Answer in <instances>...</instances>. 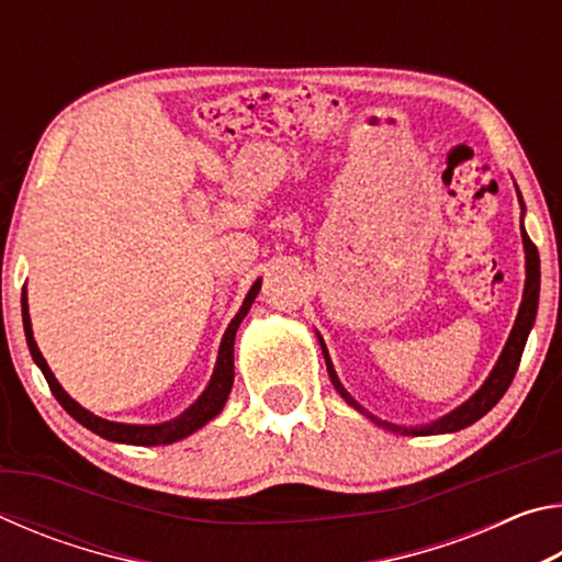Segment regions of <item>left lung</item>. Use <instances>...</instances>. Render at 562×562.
I'll return each mask as SVG.
<instances>
[{"label":"left lung","instance_id":"1","mask_svg":"<svg viewBox=\"0 0 562 562\" xmlns=\"http://www.w3.org/2000/svg\"><path fill=\"white\" fill-rule=\"evenodd\" d=\"M522 245H526V274H528V278H526V292H522V302H520L516 325H513V331H510V337L506 341V349H503L498 364L493 367V372L486 379V384H483L479 392H475L463 406L456 408V412H451L449 416L439 418V422H434L431 426H424V429H404V426H396V424H389V422H379V418H376L379 426H384V429L396 431V434H416V436H422V434H449V431L465 429V426H471L473 422H479L481 416H486L491 408L501 402V396L508 392L513 376H516V372H518L522 349H526V341H528V331L532 327V322H536V312H538L540 258H538V247L532 245V240H530L526 231H522ZM319 345H322V355H325V361H327V372H329L331 384H335V389L341 394V398H345L347 404L359 408L361 414H367L364 408H361L355 402V398H351L345 392V386L339 384V379L335 374V367H331L329 355H327V349H325V341L319 339Z\"/></svg>","mask_w":562,"mask_h":562}]
</instances>
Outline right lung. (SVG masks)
Here are the masks:
<instances>
[{
  "label": "right lung",
  "instance_id": "right-lung-1",
  "mask_svg": "<svg viewBox=\"0 0 562 562\" xmlns=\"http://www.w3.org/2000/svg\"><path fill=\"white\" fill-rule=\"evenodd\" d=\"M260 292V280L252 284L250 292H247V297L243 302L240 312H237L235 319L227 325L223 341H221V351H217V364H215V372L211 384L203 392V396L198 398V402L188 408L186 414H180L176 422H168V424H158V426H133V424H116V422H106V418L101 416H93L87 408L79 406L74 402V398L64 392L61 384L56 382L49 364H46L40 347H36L34 335H32V322H30V310H26V294H22V319H24V335H26V345H30V351L36 364H40L42 374L46 379V384H49L52 394L56 396V402H59L66 412H69L76 422L81 426H87L89 431L99 434L101 439H109V441H119V443H133V446H160V443H173L178 439H183V436L193 434L205 426L211 418H215L221 414V408L227 402V394H231L233 389V341H235V331L240 327V322L245 319L247 312H250V304L255 302Z\"/></svg>",
  "mask_w": 562,
  "mask_h": 562
}]
</instances>
